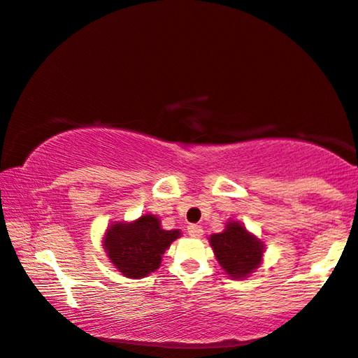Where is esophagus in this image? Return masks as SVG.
<instances>
[{
  "label": "esophagus",
  "mask_w": 358,
  "mask_h": 358,
  "mask_svg": "<svg viewBox=\"0 0 358 358\" xmlns=\"http://www.w3.org/2000/svg\"><path fill=\"white\" fill-rule=\"evenodd\" d=\"M202 228L201 226H197V224H189L188 226V234L191 236V237H201L202 236Z\"/></svg>",
  "instance_id": "obj_1"
}]
</instances>
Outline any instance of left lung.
Segmentation results:
<instances>
[{
    "label": "left lung",
    "instance_id": "left-lung-1",
    "mask_svg": "<svg viewBox=\"0 0 358 358\" xmlns=\"http://www.w3.org/2000/svg\"><path fill=\"white\" fill-rule=\"evenodd\" d=\"M210 245L220 266L232 279L252 274L263 258V243L237 221L226 224V229L220 234L210 236Z\"/></svg>",
    "mask_w": 358,
    "mask_h": 358
}]
</instances>
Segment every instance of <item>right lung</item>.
Listing matches in <instances>:
<instances>
[{"label":"right lung","instance_id":"right-lung-1","mask_svg":"<svg viewBox=\"0 0 358 358\" xmlns=\"http://www.w3.org/2000/svg\"><path fill=\"white\" fill-rule=\"evenodd\" d=\"M180 232L164 231L155 215H143L134 223H116L106 231L103 245L111 263L129 279H140L161 266L167 250Z\"/></svg>","mask_w":358,"mask_h":358}]
</instances>
